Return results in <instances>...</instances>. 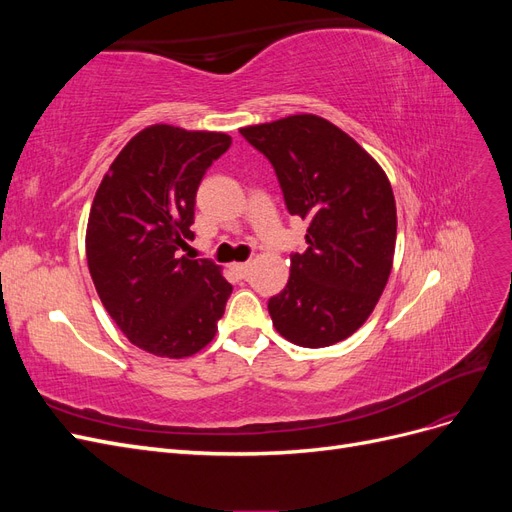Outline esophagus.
<instances>
[{
	"mask_svg": "<svg viewBox=\"0 0 512 512\" xmlns=\"http://www.w3.org/2000/svg\"><path fill=\"white\" fill-rule=\"evenodd\" d=\"M232 271L237 273V277H247V273H250V262H237V265H232Z\"/></svg>",
	"mask_w": 512,
	"mask_h": 512,
	"instance_id": "34e87169",
	"label": "esophagus"
}]
</instances>
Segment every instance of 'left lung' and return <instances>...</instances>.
Wrapping results in <instances>:
<instances>
[{
	"instance_id": "8db88e82",
	"label": "left lung",
	"mask_w": 512,
	"mask_h": 512,
	"mask_svg": "<svg viewBox=\"0 0 512 512\" xmlns=\"http://www.w3.org/2000/svg\"><path fill=\"white\" fill-rule=\"evenodd\" d=\"M241 134L271 162L290 215L309 222L307 250L290 254L288 284L269 299L273 327L303 348L342 342L389 282L397 237L391 183L354 138L316 115Z\"/></svg>"
}]
</instances>
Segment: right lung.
I'll return each mask as SVG.
<instances>
[{"instance_id":"add662e5","label":"right lung","mask_w":512,"mask_h":512,"mask_svg":"<svg viewBox=\"0 0 512 512\" xmlns=\"http://www.w3.org/2000/svg\"><path fill=\"white\" fill-rule=\"evenodd\" d=\"M222 132L149 126L108 168L87 222L98 297L134 346L183 359L218 331L232 286L209 258H188L207 168L230 147Z\"/></svg>"}]
</instances>
